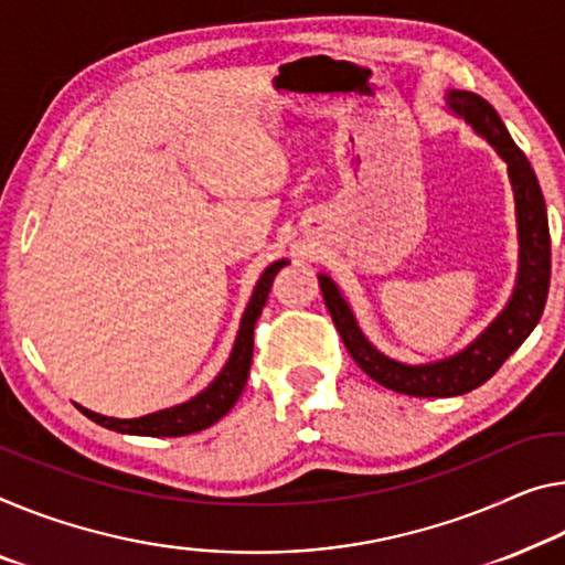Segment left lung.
I'll list each match as a JSON object with an SVG mask.
<instances>
[{"label": "left lung", "instance_id": "obj_1", "mask_svg": "<svg viewBox=\"0 0 565 565\" xmlns=\"http://www.w3.org/2000/svg\"><path fill=\"white\" fill-rule=\"evenodd\" d=\"M445 106L457 118H462L477 136L484 138L494 153L508 163V179L515 199L518 275L505 308L462 351L429 363H404L381 353L369 341L333 277L318 273L323 300L353 361L376 384L406 396H459L482 386L533 333L543 316L551 285L548 212H545V199L531 161L510 138L498 110L480 95L470 90H447Z\"/></svg>", "mask_w": 565, "mask_h": 565}]
</instances>
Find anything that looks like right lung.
I'll return each mask as SVG.
<instances>
[{
    "mask_svg": "<svg viewBox=\"0 0 565 565\" xmlns=\"http://www.w3.org/2000/svg\"><path fill=\"white\" fill-rule=\"evenodd\" d=\"M290 259H277L270 267H265V273L259 275V280L253 290V298H249L245 312H242L239 331L234 338L232 353L227 363H224L222 371L216 373L214 381L204 392L189 398L184 404L169 406V409L136 416V419H116V416H103L95 414L85 406L75 404L88 419H93L100 427L120 431V434H136V437H184V434L202 431L212 427L214 422H220L224 414H227L242 394V388L247 384L249 366H253V349H255V323L263 312L267 295H270L275 275L288 265Z\"/></svg>",
    "mask_w": 565,
    "mask_h": 565,
    "instance_id": "right-lung-1",
    "label": "right lung"
}]
</instances>
